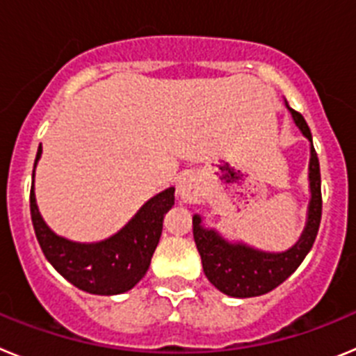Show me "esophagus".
Masks as SVG:
<instances>
[{
    "instance_id": "esophagus-1",
    "label": "esophagus",
    "mask_w": 356,
    "mask_h": 356,
    "mask_svg": "<svg viewBox=\"0 0 356 356\" xmlns=\"http://www.w3.org/2000/svg\"><path fill=\"white\" fill-rule=\"evenodd\" d=\"M178 197L181 203L196 205L203 200V184L201 178L194 172H185L178 181Z\"/></svg>"
}]
</instances>
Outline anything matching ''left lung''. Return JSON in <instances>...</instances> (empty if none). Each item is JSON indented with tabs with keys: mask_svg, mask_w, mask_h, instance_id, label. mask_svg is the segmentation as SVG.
<instances>
[{
	"mask_svg": "<svg viewBox=\"0 0 356 356\" xmlns=\"http://www.w3.org/2000/svg\"><path fill=\"white\" fill-rule=\"evenodd\" d=\"M292 121L305 139L310 143V162H308V188L310 201L307 209V221L300 238L289 250L264 251L242 241H228L216 228H207L200 213L193 216V232L196 248L200 251L203 271L210 284L232 298H254L284 284L285 280L300 267L308 251L312 250L323 212L321 200V171L319 159L314 149L312 134L300 112H296L285 102Z\"/></svg>",
	"mask_w": 356,
	"mask_h": 356,
	"instance_id": "8db88e82",
	"label": "left lung"
}]
</instances>
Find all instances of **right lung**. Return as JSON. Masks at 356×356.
Segmentation results:
<instances>
[{"label": "right lung", "instance_id": "add662e5", "mask_svg": "<svg viewBox=\"0 0 356 356\" xmlns=\"http://www.w3.org/2000/svg\"><path fill=\"white\" fill-rule=\"evenodd\" d=\"M42 146L37 149V168ZM35 181V169L31 175ZM31 181L30 212L37 241L44 257L69 284L89 294L114 296L130 291L149 269L151 257L162 235L163 216L175 205V187L147 200L118 234L105 241L76 242L56 235L42 219L37 207L35 185Z\"/></svg>", "mask_w": 356, "mask_h": 356}]
</instances>
